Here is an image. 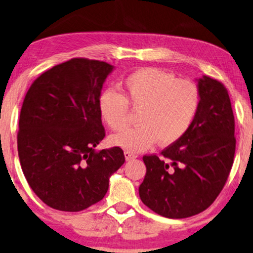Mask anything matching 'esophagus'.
Masks as SVG:
<instances>
[{"label": "esophagus", "instance_id": "obj_1", "mask_svg": "<svg viewBox=\"0 0 253 253\" xmlns=\"http://www.w3.org/2000/svg\"><path fill=\"white\" fill-rule=\"evenodd\" d=\"M125 158H126L127 161H130V160L136 159V155L133 154V153H130V152H125Z\"/></svg>", "mask_w": 253, "mask_h": 253}]
</instances>
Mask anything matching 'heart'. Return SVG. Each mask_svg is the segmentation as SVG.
<instances>
[{"label":"heart","mask_w":253,"mask_h":253,"mask_svg":"<svg viewBox=\"0 0 253 253\" xmlns=\"http://www.w3.org/2000/svg\"><path fill=\"white\" fill-rule=\"evenodd\" d=\"M123 92L107 88L98 97L100 118L113 132L128 124L130 106L140 110L139 126L111 136L113 146L137 153L181 140L198 116L202 93L190 79H180L174 73L155 68H142L124 78Z\"/></svg>","instance_id":"heart-1"}]
</instances>
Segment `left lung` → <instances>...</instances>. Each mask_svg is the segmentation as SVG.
<instances>
[{
	"label": "left lung",
	"instance_id": "obj_1",
	"mask_svg": "<svg viewBox=\"0 0 253 253\" xmlns=\"http://www.w3.org/2000/svg\"><path fill=\"white\" fill-rule=\"evenodd\" d=\"M202 104L188 133L160 153L143 156L147 172L139 187L143 204L168 218L204 211L228 180L236 150L235 117L222 83L198 79Z\"/></svg>",
	"mask_w": 253,
	"mask_h": 253
}]
</instances>
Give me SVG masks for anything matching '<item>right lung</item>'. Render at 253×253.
I'll use <instances>...</instances> for the list:
<instances>
[{
	"instance_id": "add662e5",
	"label": "right lung",
	"mask_w": 253,
	"mask_h": 253,
	"mask_svg": "<svg viewBox=\"0 0 253 253\" xmlns=\"http://www.w3.org/2000/svg\"><path fill=\"white\" fill-rule=\"evenodd\" d=\"M113 66L72 58L38 77L21 108L17 149L34 193L46 206L77 212L101 201L125 162L120 147L95 150L105 137L98 97Z\"/></svg>"
}]
</instances>
